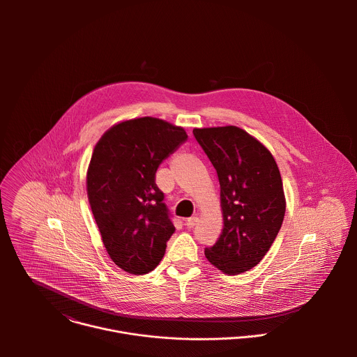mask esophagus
Segmentation results:
<instances>
[{
    "instance_id": "1",
    "label": "esophagus",
    "mask_w": 357,
    "mask_h": 357,
    "mask_svg": "<svg viewBox=\"0 0 357 357\" xmlns=\"http://www.w3.org/2000/svg\"><path fill=\"white\" fill-rule=\"evenodd\" d=\"M198 221H199V218L198 217H190L187 221H185V225H187V228H194L197 224H198Z\"/></svg>"
}]
</instances>
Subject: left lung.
I'll use <instances>...</instances> for the list:
<instances>
[{
	"label": "left lung",
	"mask_w": 357,
	"mask_h": 357,
	"mask_svg": "<svg viewBox=\"0 0 357 357\" xmlns=\"http://www.w3.org/2000/svg\"><path fill=\"white\" fill-rule=\"evenodd\" d=\"M220 183L224 228L204 249L215 268L228 275L255 266L271 249L286 211L278 165L258 140L236 126L194 129Z\"/></svg>",
	"instance_id": "left-lung-1"
}]
</instances>
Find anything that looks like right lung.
<instances>
[{
	"label": "right lung",
	"instance_id": "1",
	"mask_svg": "<svg viewBox=\"0 0 357 357\" xmlns=\"http://www.w3.org/2000/svg\"><path fill=\"white\" fill-rule=\"evenodd\" d=\"M187 139L183 128L144 116L112 126L93 150L89 204L107 253L129 273L156 268L176 231L155 173Z\"/></svg>",
	"mask_w": 357,
	"mask_h": 357
}]
</instances>
